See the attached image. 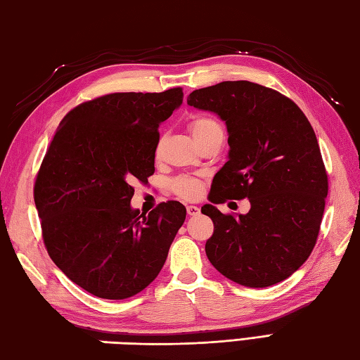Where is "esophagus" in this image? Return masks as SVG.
I'll return each mask as SVG.
<instances>
[{
	"label": "esophagus",
	"mask_w": 360,
	"mask_h": 360,
	"mask_svg": "<svg viewBox=\"0 0 360 360\" xmlns=\"http://www.w3.org/2000/svg\"><path fill=\"white\" fill-rule=\"evenodd\" d=\"M186 212L189 216H198L200 213V208L198 205H186Z\"/></svg>",
	"instance_id": "obj_1"
}]
</instances>
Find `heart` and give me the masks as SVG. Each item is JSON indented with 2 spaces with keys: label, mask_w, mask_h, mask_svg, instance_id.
Returning <instances> with one entry per match:
<instances>
[{
  "label": "heart",
  "mask_w": 360,
  "mask_h": 360,
  "mask_svg": "<svg viewBox=\"0 0 360 360\" xmlns=\"http://www.w3.org/2000/svg\"><path fill=\"white\" fill-rule=\"evenodd\" d=\"M189 128L195 139H202L207 134L222 130L219 122L210 116H194L189 120ZM172 191L181 199H198L202 193L200 180L194 177H179L172 181Z\"/></svg>",
  "instance_id": "1"
}]
</instances>
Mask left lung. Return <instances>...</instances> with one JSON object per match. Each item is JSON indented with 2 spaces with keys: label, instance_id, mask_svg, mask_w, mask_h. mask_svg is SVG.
Here are the masks:
<instances>
[{
  "label": "left lung",
  "instance_id": "1",
  "mask_svg": "<svg viewBox=\"0 0 360 360\" xmlns=\"http://www.w3.org/2000/svg\"><path fill=\"white\" fill-rule=\"evenodd\" d=\"M188 105L216 112L229 131V161L210 200L249 199L246 214L212 218L210 263L250 288L285 281L309 259L320 233L328 174L314 128L293 100L250 81H222L189 94Z\"/></svg>",
  "mask_w": 360,
  "mask_h": 360
}]
</instances>
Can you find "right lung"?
I'll list each match as a JSON object with an SVG mask.
<instances>
[{
  "instance_id": "add662e5",
  "label": "right lung",
  "mask_w": 360,
  "mask_h": 360,
  "mask_svg": "<svg viewBox=\"0 0 360 360\" xmlns=\"http://www.w3.org/2000/svg\"><path fill=\"white\" fill-rule=\"evenodd\" d=\"M181 101V87L84 101L67 112L46 148L34 183L45 248L94 296L125 300L144 290L185 222L177 200L147 216L130 205L133 183L155 172L158 127Z\"/></svg>"
}]
</instances>
